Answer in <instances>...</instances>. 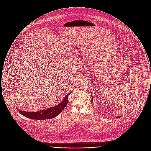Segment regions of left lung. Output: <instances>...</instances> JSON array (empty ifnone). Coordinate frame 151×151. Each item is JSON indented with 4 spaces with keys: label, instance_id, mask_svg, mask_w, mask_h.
<instances>
[{
    "label": "left lung",
    "instance_id": "left-lung-1",
    "mask_svg": "<svg viewBox=\"0 0 151 151\" xmlns=\"http://www.w3.org/2000/svg\"><path fill=\"white\" fill-rule=\"evenodd\" d=\"M92 100H93V98H92ZM92 102H93V101H92ZM120 117H121V116H117V117H116V118H120Z\"/></svg>",
    "mask_w": 151,
    "mask_h": 151
}]
</instances>
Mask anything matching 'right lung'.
<instances>
[{
	"instance_id": "obj_1",
	"label": "right lung",
	"mask_w": 151,
	"mask_h": 151,
	"mask_svg": "<svg viewBox=\"0 0 151 151\" xmlns=\"http://www.w3.org/2000/svg\"><path fill=\"white\" fill-rule=\"evenodd\" d=\"M69 94L70 93L67 94V95L65 97L63 101L60 102L59 104H58L57 105L48 108L47 109H43L42 110H40L36 112H27L21 110H19L17 109H17L20 114L30 119L37 120H44L53 118L59 115L67 106Z\"/></svg>"
}]
</instances>
